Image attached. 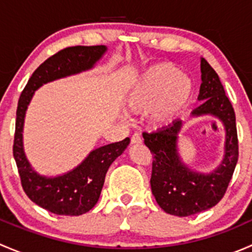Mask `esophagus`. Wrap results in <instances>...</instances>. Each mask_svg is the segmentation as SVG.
<instances>
[{"mask_svg": "<svg viewBox=\"0 0 252 252\" xmlns=\"http://www.w3.org/2000/svg\"><path fill=\"white\" fill-rule=\"evenodd\" d=\"M141 142H142L141 136L136 133L133 134V136H131V144L135 145V144H141Z\"/></svg>", "mask_w": 252, "mask_h": 252, "instance_id": "obj_1", "label": "esophagus"}]
</instances>
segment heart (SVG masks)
I'll return each mask as SVG.
<instances>
[{
	"label": "heart",
	"instance_id": "heart-1",
	"mask_svg": "<svg viewBox=\"0 0 252 252\" xmlns=\"http://www.w3.org/2000/svg\"><path fill=\"white\" fill-rule=\"evenodd\" d=\"M194 94V84L177 65L161 63L145 72L131 86L128 105L147 111L150 124L166 126L179 116Z\"/></svg>",
	"mask_w": 252,
	"mask_h": 252
}]
</instances>
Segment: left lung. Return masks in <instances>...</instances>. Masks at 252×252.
<instances>
[{
    "label": "left lung",
    "mask_w": 252,
    "mask_h": 252,
    "mask_svg": "<svg viewBox=\"0 0 252 252\" xmlns=\"http://www.w3.org/2000/svg\"><path fill=\"white\" fill-rule=\"evenodd\" d=\"M201 79L199 100L204 102L192 114H212L225 128L224 159L216 171L199 174L180 162L177 139L182 121H175L158 131L142 133L145 145L154 157L150 179L152 194L164 212L178 217L196 215L217 205L227 191L239 157L234 108L218 74L205 58L201 60Z\"/></svg>",
    "instance_id": "1"
}]
</instances>
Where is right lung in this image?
<instances>
[{
  "label": "right lung",
  "mask_w": 252,
  "mask_h": 252,
  "mask_svg": "<svg viewBox=\"0 0 252 252\" xmlns=\"http://www.w3.org/2000/svg\"><path fill=\"white\" fill-rule=\"evenodd\" d=\"M106 46H72L58 51L36 68L22 91L17 107L13 156L20 184L27 196L40 207L62 216H80L97 202L112 162L123 154L130 139L105 145L90 152L83 163L69 173L56 178L36 174L23 151L22 131L25 111L35 90L42 84L90 69L105 53Z\"/></svg>",
  "instance_id": "right-lung-1"
}]
</instances>
